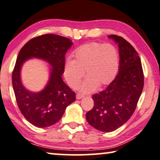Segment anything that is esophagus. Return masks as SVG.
Wrapping results in <instances>:
<instances>
[{
	"label": "esophagus",
	"instance_id": "obj_1",
	"mask_svg": "<svg viewBox=\"0 0 160 160\" xmlns=\"http://www.w3.org/2000/svg\"><path fill=\"white\" fill-rule=\"evenodd\" d=\"M84 97V96L82 95V94H77V99H82V98Z\"/></svg>",
	"mask_w": 160,
	"mask_h": 160
}]
</instances>
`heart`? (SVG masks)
<instances>
[{
	"mask_svg": "<svg viewBox=\"0 0 160 160\" xmlns=\"http://www.w3.org/2000/svg\"><path fill=\"white\" fill-rule=\"evenodd\" d=\"M73 59L66 63L63 70L65 79L73 88H77L84 77L87 78L80 87L82 93H90L99 86L111 83L119 70V53L111 44L92 42L78 48Z\"/></svg>",
	"mask_w": 160,
	"mask_h": 160,
	"instance_id": "heart-1",
	"label": "heart"
}]
</instances>
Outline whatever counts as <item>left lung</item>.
Wrapping results in <instances>:
<instances>
[{
	"label": "left lung",
	"mask_w": 160,
	"mask_h": 160,
	"mask_svg": "<svg viewBox=\"0 0 160 160\" xmlns=\"http://www.w3.org/2000/svg\"><path fill=\"white\" fill-rule=\"evenodd\" d=\"M118 44V74L105 90L92 96L94 106L86 114L91 126L101 132L119 128L132 116L144 87V73L134 48L121 36H108Z\"/></svg>",
	"instance_id": "left-lung-1"
}]
</instances>
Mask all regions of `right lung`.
Wrapping results in <instances>:
<instances>
[{
    "label": "right lung",
    "mask_w": 160,
    "mask_h": 160,
    "mask_svg": "<svg viewBox=\"0 0 160 160\" xmlns=\"http://www.w3.org/2000/svg\"><path fill=\"white\" fill-rule=\"evenodd\" d=\"M72 41L56 34H45L28 41L19 51L12 73V84L17 104L27 121L39 128L58 122L66 108L76 99L75 92L63 82L61 76L65 66V54ZM31 58L44 60L51 65L50 76L45 88L32 92L23 87L20 70Z\"/></svg>",
    "instance_id": "1"
}]
</instances>
